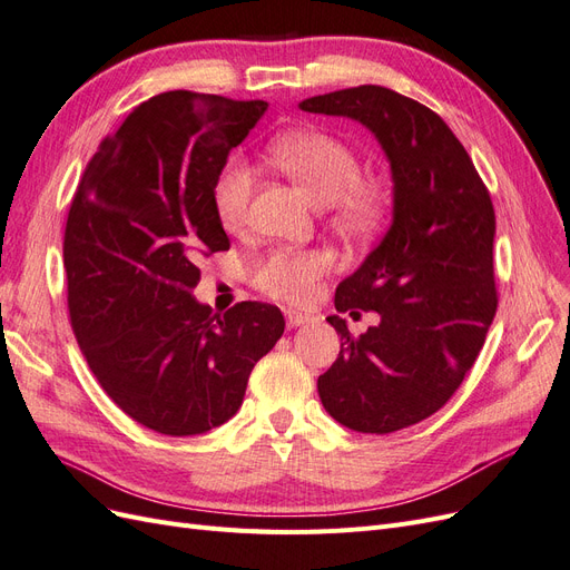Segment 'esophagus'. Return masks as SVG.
<instances>
[{"label":"esophagus","mask_w":570,"mask_h":570,"mask_svg":"<svg viewBox=\"0 0 570 570\" xmlns=\"http://www.w3.org/2000/svg\"><path fill=\"white\" fill-rule=\"evenodd\" d=\"M285 321H287L289 327H297V325H304L306 321H312V316L302 314V312H292V308H287V312H285Z\"/></svg>","instance_id":"34e87169"}]
</instances>
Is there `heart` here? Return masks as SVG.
Listing matches in <instances>:
<instances>
[{
  "label": "heart",
  "instance_id": "b5f03b06",
  "mask_svg": "<svg viewBox=\"0 0 570 570\" xmlns=\"http://www.w3.org/2000/svg\"><path fill=\"white\" fill-rule=\"evenodd\" d=\"M273 164L295 178L316 204L331 206L335 228L352 239H368L383 228L387 197L381 187L361 183L356 151L325 132H285L268 145ZM254 193V170L239 157L218 170L212 189L216 218L228 233L245 228ZM331 268L321 249H275L254 266L252 283L271 299L304 304Z\"/></svg>",
  "mask_w": 570,
  "mask_h": 570
}]
</instances>
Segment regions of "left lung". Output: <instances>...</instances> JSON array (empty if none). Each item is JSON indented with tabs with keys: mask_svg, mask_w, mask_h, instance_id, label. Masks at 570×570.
Wrapping results in <instances>:
<instances>
[{
	"mask_svg": "<svg viewBox=\"0 0 570 570\" xmlns=\"http://www.w3.org/2000/svg\"><path fill=\"white\" fill-rule=\"evenodd\" d=\"M302 111L347 116L383 145L394 180L392 226L335 289L340 314H381L354 337L327 316L342 347L318 375L331 416L387 435L433 416L463 383L497 314L494 206L450 126L381 85L308 97Z\"/></svg>",
	"mask_w": 570,
	"mask_h": 570,
	"instance_id": "obj_1",
	"label": "left lung"
}]
</instances>
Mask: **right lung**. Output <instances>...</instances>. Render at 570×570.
I'll return each mask as SVG.
<instances>
[{
  "instance_id": "right-lung-1",
  "label": "right lung",
  "mask_w": 570,
  "mask_h": 570,
  "mask_svg": "<svg viewBox=\"0 0 570 570\" xmlns=\"http://www.w3.org/2000/svg\"><path fill=\"white\" fill-rule=\"evenodd\" d=\"M266 109L189 90L151 97L105 137L68 212L76 340L114 404L154 433L199 435L233 419L285 331L273 304L214 314L193 297L199 258L230 247L214 180Z\"/></svg>"
}]
</instances>
